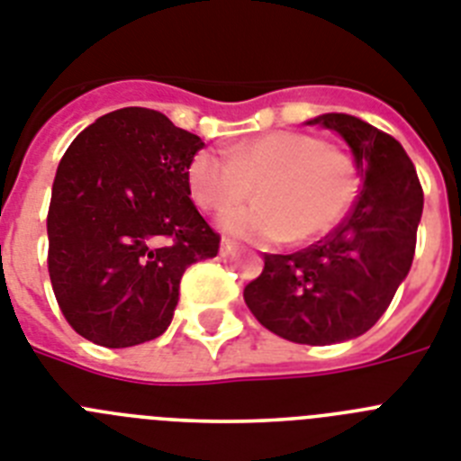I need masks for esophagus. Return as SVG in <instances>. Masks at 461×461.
<instances>
[{"label": "esophagus", "instance_id": "obj_1", "mask_svg": "<svg viewBox=\"0 0 461 461\" xmlns=\"http://www.w3.org/2000/svg\"><path fill=\"white\" fill-rule=\"evenodd\" d=\"M236 250V243L231 239H222L220 241V255H231Z\"/></svg>", "mask_w": 461, "mask_h": 461}]
</instances>
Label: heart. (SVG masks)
I'll return each instance as SVG.
<instances>
[{
    "instance_id": "1",
    "label": "heart",
    "mask_w": 461,
    "mask_h": 461,
    "mask_svg": "<svg viewBox=\"0 0 461 461\" xmlns=\"http://www.w3.org/2000/svg\"><path fill=\"white\" fill-rule=\"evenodd\" d=\"M192 199L203 211H225L253 197L255 206L227 211L220 225L250 241H315L339 222L355 190L346 153L318 136L276 130L227 148L202 150L187 167Z\"/></svg>"
}]
</instances>
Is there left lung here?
Masks as SVG:
<instances>
[{
    "label": "left lung",
    "instance_id": "1",
    "mask_svg": "<svg viewBox=\"0 0 461 461\" xmlns=\"http://www.w3.org/2000/svg\"><path fill=\"white\" fill-rule=\"evenodd\" d=\"M343 136L362 192L341 225L292 255H264L243 290L250 313L274 334L330 346L369 331L413 264L422 185L397 139L346 113L311 120Z\"/></svg>",
    "mask_w": 461,
    "mask_h": 461
}]
</instances>
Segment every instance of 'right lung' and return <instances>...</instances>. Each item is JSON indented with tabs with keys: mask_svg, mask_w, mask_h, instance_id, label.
I'll return each mask as SVG.
<instances>
[{
	"mask_svg": "<svg viewBox=\"0 0 461 461\" xmlns=\"http://www.w3.org/2000/svg\"><path fill=\"white\" fill-rule=\"evenodd\" d=\"M202 148L141 106L102 115L67 148L48 206V274L76 334L130 348L171 325L185 269L220 248L190 199Z\"/></svg>",
	"mask_w": 461,
	"mask_h": 461,
	"instance_id": "obj_1",
	"label": "right lung"
}]
</instances>
